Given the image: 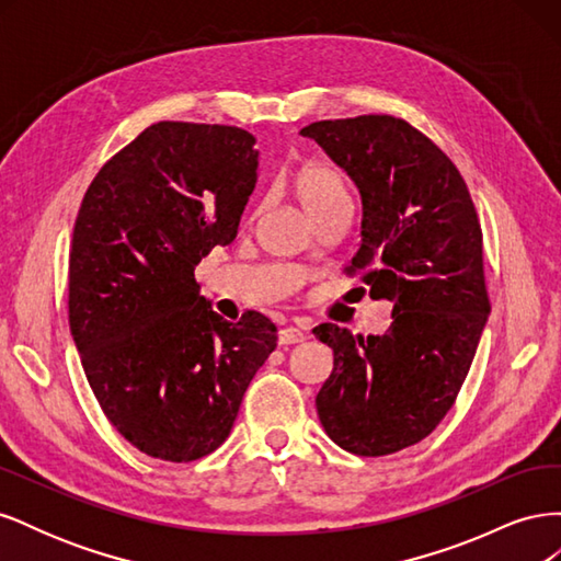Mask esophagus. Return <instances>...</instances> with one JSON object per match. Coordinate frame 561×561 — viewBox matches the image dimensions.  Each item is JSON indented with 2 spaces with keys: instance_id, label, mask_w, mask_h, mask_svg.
Listing matches in <instances>:
<instances>
[{
  "instance_id": "obj_1",
  "label": "esophagus",
  "mask_w": 561,
  "mask_h": 561,
  "mask_svg": "<svg viewBox=\"0 0 561 561\" xmlns=\"http://www.w3.org/2000/svg\"><path fill=\"white\" fill-rule=\"evenodd\" d=\"M304 339H307V334H304L299 328H293V325H287V328H283L278 332V344H283V346H287V344H301Z\"/></svg>"
}]
</instances>
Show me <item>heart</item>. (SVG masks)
Instances as JSON below:
<instances>
[{
    "label": "heart",
    "mask_w": 561,
    "mask_h": 561,
    "mask_svg": "<svg viewBox=\"0 0 561 561\" xmlns=\"http://www.w3.org/2000/svg\"><path fill=\"white\" fill-rule=\"evenodd\" d=\"M290 190L311 219H316L320 213L336 206V203L346 201L344 182L332 168L320 163H304L290 178Z\"/></svg>",
    "instance_id": "obj_1"
}]
</instances>
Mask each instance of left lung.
Listing matches in <instances>:
<instances>
[{
	"label": "left lung",
	"mask_w": 561,
	"mask_h": 561,
	"mask_svg": "<svg viewBox=\"0 0 561 561\" xmlns=\"http://www.w3.org/2000/svg\"><path fill=\"white\" fill-rule=\"evenodd\" d=\"M301 135L360 192L363 241L346 271L393 304L381 336L313 330L334 351L316 410L342 449L396 454L447 416L478 351L491 311L480 217L451 159L404 118H334Z\"/></svg>",
	"instance_id": "obj_1"
}]
</instances>
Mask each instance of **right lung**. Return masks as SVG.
<instances>
[{"instance_id": "1", "label": "right lung", "mask_w": 561, "mask_h": 561, "mask_svg": "<svg viewBox=\"0 0 561 561\" xmlns=\"http://www.w3.org/2000/svg\"><path fill=\"white\" fill-rule=\"evenodd\" d=\"M257 159L243 128L157 122L83 194L70 330L100 410L151 458L192 463L213 454L276 348L264 313L229 322L194 278L201 257L236 239Z\"/></svg>"}]
</instances>
